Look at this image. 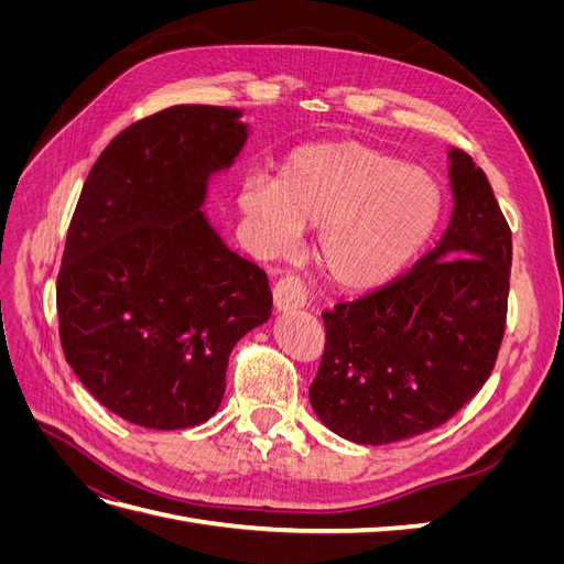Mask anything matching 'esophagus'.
<instances>
[{"label": "esophagus", "instance_id": "1", "mask_svg": "<svg viewBox=\"0 0 564 564\" xmlns=\"http://www.w3.org/2000/svg\"><path fill=\"white\" fill-rule=\"evenodd\" d=\"M305 301H308L305 284L296 275H284L275 282V286H272V303H275L278 313L303 308Z\"/></svg>", "mask_w": 564, "mask_h": 564}]
</instances>
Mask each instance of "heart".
<instances>
[{"instance_id":"heart-1","label":"heart","mask_w":564,"mask_h":564,"mask_svg":"<svg viewBox=\"0 0 564 564\" xmlns=\"http://www.w3.org/2000/svg\"><path fill=\"white\" fill-rule=\"evenodd\" d=\"M237 204L263 256L286 253L317 228V263L348 292L400 275L442 214L440 187L423 169L355 141L292 150L275 178L245 181Z\"/></svg>"}]
</instances>
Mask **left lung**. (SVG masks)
Instances as JSON below:
<instances>
[{
    "label": "left lung",
    "instance_id": "left-lung-1",
    "mask_svg": "<svg viewBox=\"0 0 564 564\" xmlns=\"http://www.w3.org/2000/svg\"><path fill=\"white\" fill-rule=\"evenodd\" d=\"M449 160L454 212L435 249L322 313L327 334L311 404L357 445H390L447 423L497 365L513 237L482 169L464 150H449Z\"/></svg>",
    "mask_w": 564,
    "mask_h": 564
}]
</instances>
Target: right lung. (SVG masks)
<instances>
[{"mask_svg": "<svg viewBox=\"0 0 564 564\" xmlns=\"http://www.w3.org/2000/svg\"><path fill=\"white\" fill-rule=\"evenodd\" d=\"M240 115L174 106L133 122L100 152L67 228L63 355L100 404L143 429L212 419L235 344L272 313L265 272L199 209L247 141Z\"/></svg>", "mask_w": 564, "mask_h": 564, "instance_id": "right-lung-1", "label": "right lung"}]
</instances>
